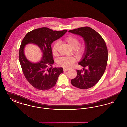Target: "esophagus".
<instances>
[{
	"label": "esophagus",
	"mask_w": 127,
	"mask_h": 127,
	"mask_svg": "<svg viewBox=\"0 0 127 127\" xmlns=\"http://www.w3.org/2000/svg\"><path fill=\"white\" fill-rule=\"evenodd\" d=\"M69 70V69H68V68H63V70H64V71H67V70Z\"/></svg>",
	"instance_id": "esophagus-1"
}]
</instances>
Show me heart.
Listing matches in <instances>:
<instances>
[{
    "instance_id": "heart-1",
    "label": "heart",
    "mask_w": 127,
    "mask_h": 127,
    "mask_svg": "<svg viewBox=\"0 0 127 127\" xmlns=\"http://www.w3.org/2000/svg\"><path fill=\"white\" fill-rule=\"evenodd\" d=\"M64 40L73 48L74 53L78 57H81L84 54L86 51V47L84 44L79 45V40L78 37L72 36H67L65 38ZM59 44L58 41H56L52 47V52L55 56L58 54V50ZM76 61V59L74 57H62L58 59V64L60 66L69 68L72 66Z\"/></svg>"
}]
</instances>
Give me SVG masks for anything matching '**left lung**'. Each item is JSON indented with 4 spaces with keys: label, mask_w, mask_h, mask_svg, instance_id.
<instances>
[{
    "label": "left lung",
    "mask_w": 127,
    "mask_h": 127,
    "mask_svg": "<svg viewBox=\"0 0 127 127\" xmlns=\"http://www.w3.org/2000/svg\"><path fill=\"white\" fill-rule=\"evenodd\" d=\"M83 38L86 51L79 65L83 67L82 70H77V76L72 79L73 86L87 89L97 84L101 79L107 65L108 51L102 37L90 27H85L68 31ZM87 66L88 70H85Z\"/></svg>",
    "instance_id": "obj_1"
}]
</instances>
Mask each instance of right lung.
Wrapping results in <instances>:
<instances>
[{
  "instance_id": "add662e5",
  "label": "right lung",
  "mask_w": 127,
  "mask_h": 127,
  "mask_svg": "<svg viewBox=\"0 0 127 127\" xmlns=\"http://www.w3.org/2000/svg\"><path fill=\"white\" fill-rule=\"evenodd\" d=\"M67 30H53L43 27L28 32L23 39L19 50V60L23 74L33 87L39 90H48L54 86L59 75L63 72L62 67H53L51 44L63 36ZM29 43L37 45L43 52V58L36 63L29 61L24 54L25 46Z\"/></svg>"
}]
</instances>
